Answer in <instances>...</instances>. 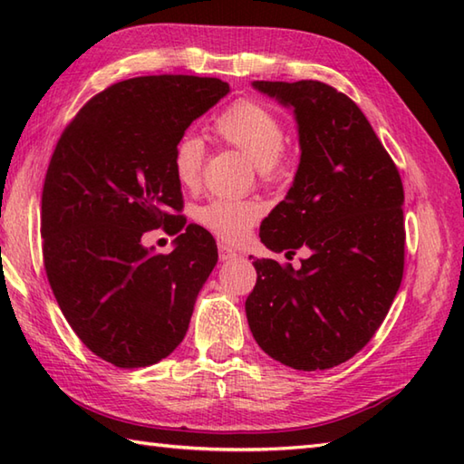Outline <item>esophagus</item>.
<instances>
[{
  "instance_id": "esophagus-1",
  "label": "esophagus",
  "mask_w": 464,
  "mask_h": 464,
  "mask_svg": "<svg viewBox=\"0 0 464 464\" xmlns=\"http://www.w3.org/2000/svg\"><path fill=\"white\" fill-rule=\"evenodd\" d=\"M233 257H237V251L231 249L229 245L219 243V259H221V261H229V259H233Z\"/></svg>"
}]
</instances>
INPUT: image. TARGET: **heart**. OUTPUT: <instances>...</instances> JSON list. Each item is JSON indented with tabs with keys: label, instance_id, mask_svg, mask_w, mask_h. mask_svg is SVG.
<instances>
[{
	"label": "heart",
	"instance_id": "b5f03b06",
	"mask_svg": "<svg viewBox=\"0 0 464 464\" xmlns=\"http://www.w3.org/2000/svg\"><path fill=\"white\" fill-rule=\"evenodd\" d=\"M211 131L217 140L247 155L259 167L263 177H269L277 169L285 143H287V135H285L279 117L267 105L253 100H239L227 107L223 113L215 117ZM203 155L205 150L199 137L185 135L177 141L171 155V167L177 183L185 189H193L199 185ZM261 213V205L255 201L219 197V199L203 205L197 213V219L215 237L227 243H237L257 223Z\"/></svg>",
	"mask_w": 464,
	"mask_h": 464
}]
</instances>
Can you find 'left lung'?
<instances>
[{
  "label": "left lung",
  "instance_id": "obj_1",
  "mask_svg": "<svg viewBox=\"0 0 464 464\" xmlns=\"http://www.w3.org/2000/svg\"><path fill=\"white\" fill-rule=\"evenodd\" d=\"M295 110L301 163L293 187L261 223L275 253L311 249L301 269L255 259L245 301L259 347L297 371L354 357L387 317L405 269L402 181L351 97L301 80L253 82Z\"/></svg>",
  "mask_w": 464,
  "mask_h": 464
}]
</instances>
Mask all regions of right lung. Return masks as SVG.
<instances>
[{"label": "right lung", "mask_w": 464, "mask_h": 464, "mask_svg": "<svg viewBox=\"0 0 464 464\" xmlns=\"http://www.w3.org/2000/svg\"><path fill=\"white\" fill-rule=\"evenodd\" d=\"M229 92L217 77L145 75L93 95L55 145L42 193L47 281L69 327L120 369L173 353L217 263L209 231L187 225L171 167L177 141ZM177 234L171 254L140 245Z\"/></svg>", "instance_id": "add662e5"}]
</instances>
